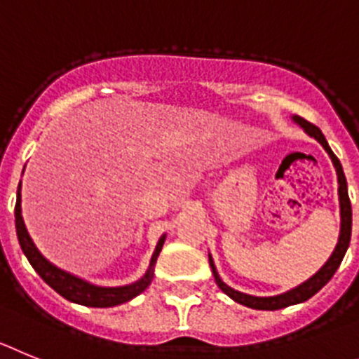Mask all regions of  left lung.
<instances>
[{
	"label": "left lung",
	"mask_w": 359,
	"mask_h": 359,
	"mask_svg": "<svg viewBox=\"0 0 359 359\" xmlns=\"http://www.w3.org/2000/svg\"><path fill=\"white\" fill-rule=\"evenodd\" d=\"M292 121H294L298 126L304 130L305 133L313 139H316L320 144L323 146L327 154H329L330 161L334 164L336 175H338V197H339V217H341V224H339V236H338V244H336L334 251L329 257V260L322 266V269L314 273L309 280H305L304 283L296 285V287L289 289V291L282 292V294H274V296H253V294H245V292L235 291L233 287H229L226 282H222L220 274H218L217 267H215V262L210 255V266L211 271H213L215 282L222 292H226L231 300H235L236 304H242L245 307H251V309L258 311H276L283 309V307H289V305L302 304V302L309 300L311 296L316 294L320 289L332 278V274L336 273V269L339 267L341 260H344L345 253H347V248L351 244V231H352V210H351V201H348V191H347V179H345L344 168H341V162L338 161L332 149H330L329 142L323 137L322 130L316 128L314 124L307 123L305 119L298 117V115H292Z\"/></svg>",
	"instance_id": "obj_1"
}]
</instances>
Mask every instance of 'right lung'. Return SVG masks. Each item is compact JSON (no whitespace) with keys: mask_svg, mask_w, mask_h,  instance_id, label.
<instances>
[{"mask_svg":"<svg viewBox=\"0 0 359 359\" xmlns=\"http://www.w3.org/2000/svg\"><path fill=\"white\" fill-rule=\"evenodd\" d=\"M14 215L18 240H20V245L23 249L25 257L29 258L30 266L36 269V273L55 292H59L68 302L86 305V307H115V305L126 304V302L133 300L135 296L141 294L149 283H151V280H154V267L157 264L158 253H161L162 245H164V240H166V235H162L158 238L154 255H151V260H149L148 269H146V273L137 282L128 283V285H119V287H102V285L86 282V280L79 278V276L68 273V271L59 269L57 266H54L52 262H48L39 253V249L36 248V244L30 238L29 231L25 227L23 217H21V182L18 186V198H15Z\"/></svg>","mask_w":359,"mask_h":359,"instance_id":"1","label":"right lung"}]
</instances>
